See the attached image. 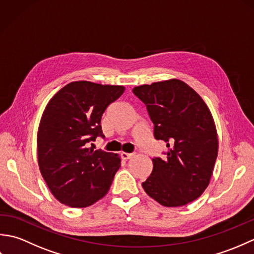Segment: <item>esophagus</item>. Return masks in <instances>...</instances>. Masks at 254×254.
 I'll return each instance as SVG.
<instances>
[{
    "instance_id": "obj_1",
    "label": "esophagus",
    "mask_w": 254,
    "mask_h": 254,
    "mask_svg": "<svg viewBox=\"0 0 254 254\" xmlns=\"http://www.w3.org/2000/svg\"><path fill=\"white\" fill-rule=\"evenodd\" d=\"M133 156H134V154H128V153H124V152L121 153V158H122L123 160L130 159V158L133 157Z\"/></svg>"
}]
</instances>
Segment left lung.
Masks as SVG:
<instances>
[{
    "instance_id": "1",
    "label": "left lung",
    "mask_w": 254,
    "mask_h": 254,
    "mask_svg": "<svg viewBox=\"0 0 254 254\" xmlns=\"http://www.w3.org/2000/svg\"><path fill=\"white\" fill-rule=\"evenodd\" d=\"M133 94L147 108L154 136L167 143L164 159L142 183L148 195L167 207L187 205L202 195L218 154L216 127L208 107L180 79L141 85Z\"/></svg>"
}]
</instances>
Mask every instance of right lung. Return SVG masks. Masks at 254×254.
<instances>
[{
  "label": "right lung",
  "instance_id": "right-lung-1",
  "mask_svg": "<svg viewBox=\"0 0 254 254\" xmlns=\"http://www.w3.org/2000/svg\"><path fill=\"white\" fill-rule=\"evenodd\" d=\"M123 86L78 80L48 102L37 135L38 164L51 193L71 207H87L109 191L121 166L118 154L88 147L104 137L101 117Z\"/></svg>",
  "mask_w": 254,
  "mask_h": 254
}]
</instances>
